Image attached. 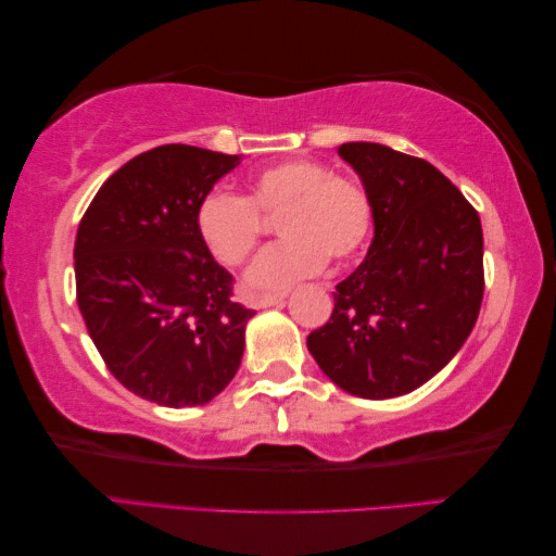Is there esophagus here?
Here are the masks:
<instances>
[{"label": "esophagus", "instance_id": "esophagus-1", "mask_svg": "<svg viewBox=\"0 0 556 556\" xmlns=\"http://www.w3.org/2000/svg\"><path fill=\"white\" fill-rule=\"evenodd\" d=\"M288 298V293H266V295H258L256 298V307H270V305H278V303H283V300Z\"/></svg>", "mask_w": 556, "mask_h": 556}]
</instances>
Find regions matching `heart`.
Masks as SVG:
<instances>
[{
    "label": "heart",
    "mask_w": 556,
    "mask_h": 556,
    "mask_svg": "<svg viewBox=\"0 0 556 556\" xmlns=\"http://www.w3.org/2000/svg\"><path fill=\"white\" fill-rule=\"evenodd\" d=\"M263 218H278L286 236L249 270L251 288H286L313 276L327 258H354L371 231V199L348 177L307 160H290L258 172L249 194L208 192L197 206V231L224 266L251 258L263 236Z\"/></svg>",
    "instance_id": "b5f03b06"
}]
</instances>
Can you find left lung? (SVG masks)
<instances>
[{
  "instance_id": "8db88e82",
  "label": "left lung",
  "mask_w": 556,
  "mask_h": 556,
  "mask_svg": "<svg viewBox=\"0 0 556 556\" xmlns=\"http://www.w3.org/2000/svg\"><path fill=\"white\" fill-rule=\"evenodd\" d=\"M375 212V241L338 283L330 320L307 334L348 394L391 399L426 384L476 327L485 293L483 226L431 162L377 142H344Z\"/></svg>"
}]
</instances>
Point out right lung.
Returning <instances> with one entry per match:
<instances>
[{"instance_id":"add662e5","label":"right lung","mask_w":556,"mask_h":556,"mask_svg":"<svg viewBox=\"0 0 556 556\" xmlns=\"http://www.w3.org/2000/svg\"><path fill=\"white\" fill-rule=\"evenodd\" d=\"M239 154L162 144L105 179L76 233V300L125 389L169 408L202 406L239 371L253 311L197 231V206Z\"/></svg>"}]
</instances>
